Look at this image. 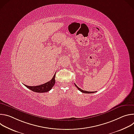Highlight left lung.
<instances>
[{
  "mask_svg": "<svg viewBox=\"0 0 134 134\" xmlns=\"http://www.w3.org/2000/svg\"><path fill=\"white\" fill-rule=\"evenodd\" d=\"M75 85L76 86V87H77L78 89H79V90H80L81 92H82V93H95V92H88V91H84V90H82V89H81L80 88H79L77 85H76L75 84Z\"/></svg>",
  "mask_w": 134,
  "mask_h": 134,
  "instance_id": "8db88e82",
  "label": "left lung"
}]
</instances>
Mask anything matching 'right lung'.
Masks as SVG:
<instances>
[{
	"instance_id": "right-lung-1",
	"label": "right lung",
	"mask_w": 134,
	"mask_h": 134,
	"mask_svg": "<svg viewBox=\"0 0 134 134\" xmlns=\"http://www.w3.org/2000/svg\"><path fill=\"white\" fill-rule=\"evenodd\" d=\"M55 74L54 75L53 77L51 80V81L40 85L34 86H27L26 85H24L27 88H29L30 90L35 92H37V93L47 92H49L50 90H51V89L55 84Z\"/></svg>"
}]
</instances>
